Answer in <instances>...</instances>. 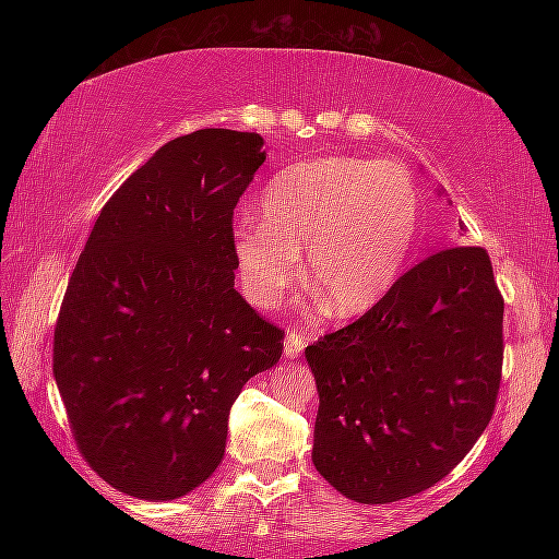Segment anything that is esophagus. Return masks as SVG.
Here are the masks:
<instances>
[{"label": "esophagus", "instance_id": "34e87169", "mask_svg": "<svg viewBox=\"0 0 559 559\" xmlns=\"http://www.w3.org/2000/svg\"><path fill=\"white\" fill-rule=\"evenodd\" d=\"M308 343V335L302 333L300 328H290L286 333V340H283V355L286 357H298L302 353V347Z\"/></svg>", "mask_w": 559, "mask_h": 559}]
</instances>
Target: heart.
<instances>
[{
  "label": "heart",
  "mask_w": 559,
  "mask_h": 559,
  "mask_svg": "<svg viewBox=\"0 0 559 559\" xmlns=\"http://www.w3.org/2000/svg\"><path fill=\"white\" fill-rule=\"evenodd\" d=\"M261 222H236L231 257L243 296L278 308L300 278L337 316L374 308L404 271L421 219L414 179L396 163L328 155L288 165L259 197Z\"/></svg>",
  "instance_id": "1"
}]
</instances>
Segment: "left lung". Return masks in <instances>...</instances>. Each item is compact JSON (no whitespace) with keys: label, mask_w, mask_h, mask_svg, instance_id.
I'll use <instances>...</instances> for the list:
<instances>
[{"label":"left lung","mask_w":559,"mask_h":559,"mask_svg":"<svg viewBox=\"0 0 559 559\" xmlns=\"http://www.w3.org/2000/svg\"><path fill=\"white\" fill-rule=\"evenodd\" d=\"M306 359L320 396L313 463L330 486L382 506L439 484L496 409L503 298L488 253L456 246L416 263Z\"/></svg>","instance_id":"left-lung-1"}]
</instances>
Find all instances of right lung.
<instances>
[{"instance_id":"1","label":"right lung","mask_w":559,"mask_h":559,"mask_svg":"<svg viewBox=\"0 0 559 559\" xmlns=\"http://www.w3.org/2000/svg\"><path fill=\"white\" fill-rule=\"evenodd\" d=\"M263 138L224 128L165 143L108 204L71 273L53 377L83 459L132 498L202 486L224 459L241 386L283 333L234 288V206Z\"/></svg>"}]
</instances>
